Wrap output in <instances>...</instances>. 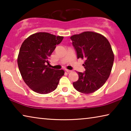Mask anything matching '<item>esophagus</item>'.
I'll return each mask as SVG.
<instances>
[{"label":"esophagus","mask_w":131,"mask_h":131,"mask_svg":"<svg viewBox=\"0 0 131 131\" xmlns=\"http://www.w3.org/2000/svg\"><path fill=\"white\" fill-rule=\"evenodd\" d=\"M65 71L66 72H67L68 73H70L72 72V70H68V69H65Z\"/></svg>","instance_id":"obj_1"}]
</instances>
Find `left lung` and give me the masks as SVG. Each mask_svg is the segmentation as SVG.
<instances>
[{"instance_id":"1","label":"left lung","mask_w":131,"mask_h":131,"mask_svg":"<svg viewBox=\"0 0 131 131\" xmlns=\"http://www.w3.org/2000/svg\"><path fill=\"white\" fill-rule=\"evenodd\" d=\"M70 39L85 69L83 73L77 72L79 80L73 85L83 94L94 92L104 85L112 71L114 57L110 44L103 35L93 32L73 35Z\"/></svg>"}]
</instances>
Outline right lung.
<instances>
[{
	"label": "right lung",
	"mask_w": 131,
	"mask_h": 131,
	"mask_svg": "<svg viewBox=\"0 0 131 131\" xmlns=\"http://www.w3.org/2000/svg\"><path fill=\"white\" fill-rule=\"evenodd\" d=\"M62 36L46 32L33 34L25 39L19 50L17 62L22 77L31 90L40 94H48L56 89L64 75L63 70L50 68L48 58Z\"/></svg>",
	"instance_id": "1"
}]
</instances>
